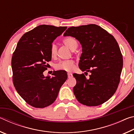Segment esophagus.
<instances>
[{
  "instance_id": "34e87169",
  "label": "esophagus",
  "mask_w": 134,
  "mask_h": 134,
  "mask_svg": "<svg viewBox=\"0 0 134 134\" xmlns=\"http://www.w3.org/2000/svg\"><path fill=\"white\" fill-rule=\"evenodd\" d=\"M67 76H68V78H71V77H72V74L70 73V72H68Z\"/></svg>"
}]
</instances>
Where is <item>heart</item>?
Instances as JSON below:
<instances>
[{
    "mask_svg": "<svg viewBox=\"0 0 134 134\" xmlns=\"http://www.w3.org/2000/svg\"><path fill=\"white\" fill-rule=\"evenodd\" d=\"M64 44L71 49V51H75L78 47L77 41L73 38L68 37L63 40ZM57 53V47L55 43H52L50 47V54L52 57H55ZM55 67L57 69L64 70L66 71H71L74 69V62L72 60H63L56 63Z\"/></svg>",
    "mask_w": 134,
    "mask_h": 134,
    "instance_id": "heart-1",
    "label": "heart"
}]
</instances>
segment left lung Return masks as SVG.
Masks as SVG:
<instances>
[{"instance_id":"obj_1","label":"left lung","mask_w":134,"mask_h":134,"mask_svg":"<svg viewBox=\"0 0 134 134\" xmlns=\"http://www.w3.org/2000/svg\"><path fill=\"white\" fill-rule=\"evenodd\" d=\"M64 37L70 36L80 42L82 54L79 66L82 71L72 74L76 79L73 93L80 103L88 106L102 105L116 92L123 67L118 44L113 36L97 25L72 26Z\"/></svg>"}]
</instances>
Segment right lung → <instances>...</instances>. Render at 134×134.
<instances>
[{
  "label": "right lung",
  "mask_w": 134,
  "mask_h": 134,
  "mask_svg": "<svg viewBox=\"0 0 134 134\" xmlns=\"http://www.w3.org/2000/svg\"><path fill=\"white\" fill-rule=\"evenodd\" d=\"M66 26L41 25L23 35L12 58L13 82L17 92L29 105L44 108L57 97L67 74L63 71L44 76L47 63L51 60L50 47Z\"/></svg>",
  "instance_id": "add662e5"
}]
</instances>
